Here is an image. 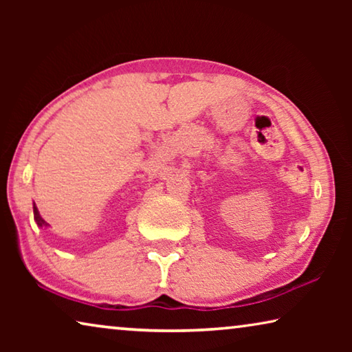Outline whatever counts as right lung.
<instances>
[{
  "label": "right lung",
  "mask_w": 352,
  "mask_h": 352,
  "mask_svg": "<svg viewBox=\"0 0 352 352\" xmlns=\"http://www.w3.org/2000/svg\"><path fill=\"white\" fill-rule=\"evenodd\" d=\"M34 220H35V223H37L38 228H50V223H46L43 217L40 216V212L37 210V206H35V204H34Z\"/></svg>",
  "instance_id": "add662e5"
}]
</instances>
